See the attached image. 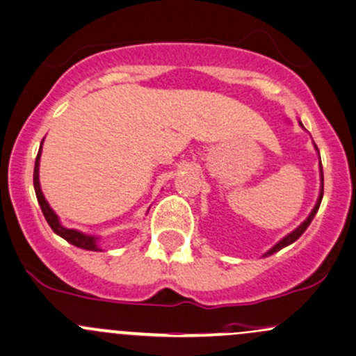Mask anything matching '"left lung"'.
<instances>
[{
  "instance_id": "1",
  "label": "left lung",
  "mask_w": 356,
  "mask_h": 356,
  "mask_svg": "<svg viewBox=\"0 0 356 356\" xmlns=\"http://www.w3.org/2000/svg\"><path fill=\"white\" fill-rule=\"evenodd\" d=\"M300 126H302V128H304V124H302V122H300ZM314 147H316V145H314ZM316 149H317V147H316ZM317 153H319V149H317ZM319 160H321V156H319ZM319 172H321V191H319V197H317V201H316V207L312 208V211H310V215L307 216V218L304 220V222L300 223V225L295 228L293 232H290V234L285 235V237H283L282 241L278 242V244L273 245L271 249H269L268 252L264 254V257H268V256H271V254L278 252V250H282L283 247L293 244V242L297 241V238L300 237V235L304 234V232L307 230V227L310 225V222H312L314 216H316V213H317V209H319V207H321V201H323V194H324V175H323V165H321V163H319Z\"/></svg>"
}]
</instances>
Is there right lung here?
I'll use <instances>...</instances> for the list:
<instances>
[{"label": "right lung", "mask_w": 356, "mask_h": 356, "mask_svg": "<svg viewBox=\"0 0 356 356\" xmlns=\"http://www.w3.org/2000/svg\"><path fill=\"white\" fill-rule=\"evenodd\" d=\"M42 143H40L39 153H37V159H35V167H33V189H35L37 201H39L40 209H42L47 223H49V227L52 228L54 234H58L59 237H63L66 242H70V244L80 247V249H85V250H95V252H100L102 249H100L99 245V237L83 234V232L74 230V228L63 227L61 222H59V216L56 215L54 209L49 207V203H47L46 197H44V193L42 189H40V181H39V163H40V153H42Z\"/></svg>", "instance_id": "right-lung-1"}]
</instances>
